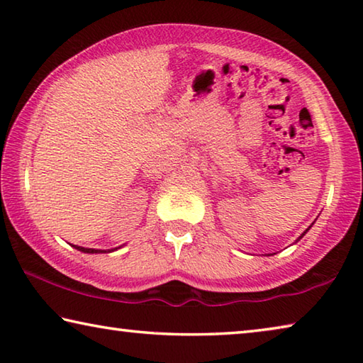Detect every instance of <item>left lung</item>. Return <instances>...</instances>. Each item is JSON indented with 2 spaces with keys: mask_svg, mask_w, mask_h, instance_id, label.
<instances>
[{
  "mask_svg": "<svg viewBox=\"0 0 363 363\" xmlns=\"http://www.w3.org/2000/svg\"><path fill=\"white\" fill-rule=\"evenodd\" d=\"M311 227H312V224H311L309 227H307V229H306V232H307V230H309V229H311ZM306 232H304V233H301V235H299V237L296 238V242H299V240H301V238H303V237L306 235Z\"/></svg>",
  "mask_w": 363,
  "mask_h": 363,
  "instance_id": "8db88e82",
  "label": "left lung"
}]
</instances>
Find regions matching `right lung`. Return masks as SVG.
<instances>
[{
  "label": "right lung",
  "instance_id": "right-lung-1",
  "mask_svg": "<svg viewBox=\"0 0 363 363\" xmlns=\"http://www.w3.org/2000/svg\"><path fill=\"white\" fill-rule=\"evenodd\" d=\"M73 248H77L78 251H83V253H89V255H94V253H112V251L118 250V248H112V250H96V248H84V247H78V245H72Z\"/></svg>",
  "mask_w": 363,
  "mask_h": 363
}]
</instances>
